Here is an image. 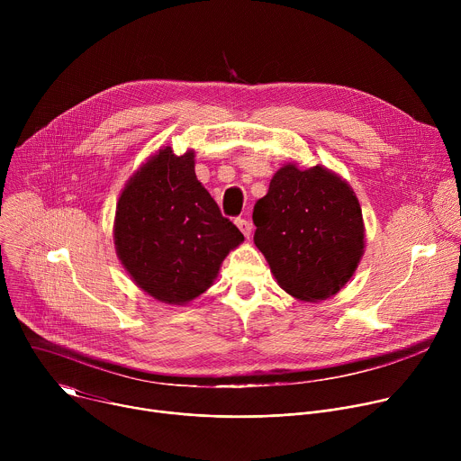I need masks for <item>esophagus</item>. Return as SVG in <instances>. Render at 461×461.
I'll return each instance as SVG.
<instances>
[{
  "label": "esophagus",
  "instance_id": "1",
  "mask_svg": "<svg viewBox=\"0 0 461 461\" xmlns=\"http://www.w3.org/2000/svg\"><path fill=\"white\" fill-rule=\"evenodd\" d=\"M235 224H237V228L242 231V235L246 237V239H249V235H251V224H249V221H246V219H235Z\"/></svg>",
  "mask_w": 461,
  "mask_h": 461
}]
</instances>
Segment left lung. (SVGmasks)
I'll return each instance as SVG.
<instances>
[{"label":"left lung","mask_w":461,"mask_h":461,"mask_svg":"<svg viewBox=\"0 0 461 461\" xmlns=\"http://www.w3.org/2000/svg\"><path fill=\"white\" fill-rule=\"evenodd\" d=\"M253 242L277 285L299 301L336 295L365 251L363 213L354 189L322 166H283L253 208Z\"/></svg>","instance_id":"obj_1"}]
</instances>
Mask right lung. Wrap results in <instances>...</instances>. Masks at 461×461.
<instances>
[{
  "instance_id": "1",
  "label": "right lung",
  "mask_w": 461,
  "mask_h": 461,
  "mask_svg": "<svg viewBox=\"0 0 461 461\" xmlns=\"http://www.w3.org/2000/svg\"><path fill=\"white\" fill-rule=\"evenodd\" d=\"M114 248L139 288L166 304H185L215 281L244 235L196 180L194 153L158 149L131 176L114 215Z\"/></svg>"
}]
</instances>
